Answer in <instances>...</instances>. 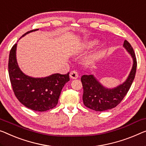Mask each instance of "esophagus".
<instances>
[{
    "mask_svg": "<svg viewBox=\"0 0 146 146\" xmlns=\"http://www.w3.org/2000/svg\"><path fill=\"white\" fill-rule=\"evenodd\" d=\"M70 77L71 79H77L78 77H79V74H78L77 71H72L70 73Z\"/></svg>",
    "mask_w": 146,
    "mask_h": 146,
    "instance_id": "obj_1",
    "label": "esophagus"
}]
</instances>
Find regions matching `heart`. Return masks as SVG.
Returning <instances> with one entry per match:
<instances>
[{"instance_id":"heart-1","label":"heart","mask_w":146,"mask_h":146,"mask_svg":"<svg viewBox=\"0 0 146 146\" xmlns=\"http://www.w3.org/2000/svg\"><path fill=\"white\" fill-rule=\"evenodd\" d=\"M96 44V41H93V42H89L88 46H92L95 45ZM93 60H94V58H91V59H90V60H89V62L92 63V62H93Z\"/></svg>"}]
</instances>
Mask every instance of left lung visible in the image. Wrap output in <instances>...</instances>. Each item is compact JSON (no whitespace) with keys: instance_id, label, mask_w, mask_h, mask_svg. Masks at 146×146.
<instances>
[{"instance_id":"obj_1","label":"left lung","mask_w":146,"mask_h":146,"mask_svg":"<svg viewBox=\"0 0 146 146\" xmlns=\"http://www.w3.org/2000/svg\"><path fill=\"white\" fill-rule=\"evenodd\" d=\"M123 46L133 59V66L127 80L116 88L108 89L102 86L93 75H82L80 79L83 87L82 100L86 107L96 111L110 110L119 105L129 92L135 77L137 61L133 48L127 40L124 41Z\"/></svg>"}]
</instances>
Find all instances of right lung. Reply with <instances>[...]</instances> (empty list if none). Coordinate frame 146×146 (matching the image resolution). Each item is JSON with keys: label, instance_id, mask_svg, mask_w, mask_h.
Here are the masks:
<instances>
[{"label": "right lung", "instance_id": "1", "mask_svg": "<svg viewBox=\"0 0 146 146\" xmlns=\"http://www.w3.org/2000/svg\"><path fill=\"white\" fill-rule=\"evenodd\" d=\"M33 29L25 33L22 36ZM17 44L10 50L8 73L11 84L17 99L27 108L36 111H45L57 106L61 91L69 80V73H56L44 78H33L20 70L16 61Z\"/></svg>", "mask_w": 146, "mask_h": 146}]
</instances>
